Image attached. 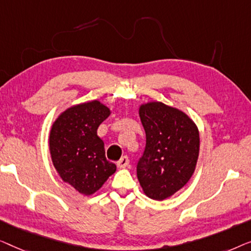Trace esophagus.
Wrapping results in <instances>:
<instances>
[{
  "label": "esophagus",
  "mask_w": 251,
  "mask_h": 251,
  "mask_svg": "<svg viewBox=\"0 0 251 251\" xmlns=\"http://www.w3.org/2000/svg\"><path fill=\"white\" fill-rule=\"evenodd\" d=\"M128 164H129V159H128V157H127V156L122 157L121 159L117 161V166L119 168H125V167H127V166H128Z\"/></svg>",
  "instance_id": "obj_1"
}]
</instances>
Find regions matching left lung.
I'll use <instances>...</instances> for the list:
<instances>
[{"instance_id": "1", "label": "left lung", "mask_w": 251, "mask_h": 251, "mask_svg": "<svg viewBox=\"0 0 251 251\" xmlns=\"http://www.w3.org/2000/svg\"><path fill=\"white\" fill-rule=\"evenodd\" d=\"M139 115L147 143L137 162V179L146 196L165 200L181 190L195 173L199 130L188 115L162 102L141 104Z\"/></svg>"}]
</instances>
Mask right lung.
Listing matches in <instances>:
<instances>
[{
  "label": "right lung",
  "instance_id": "obj_1",
  "mask_svg": "<svg viewBox=\"0 0 251 251\" xmlns=\"http://www.w3.org/2000/svg\"><path fill=\"white\" fill-rule=\"evenodd\" d=\"M109 115L110 109L93 100L68 108L52 125L49 146L54 168L82 195H93L116 172L97 133Z\"/></svg>",
  "mask_w": 251,
  "mask_h": 251
}]
</instances>
